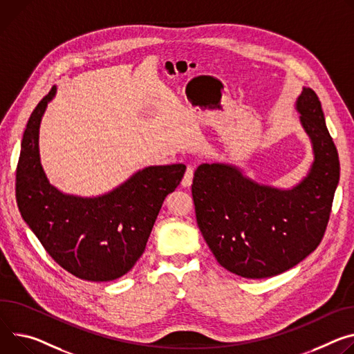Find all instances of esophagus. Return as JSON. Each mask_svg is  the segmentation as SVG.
I'll use <instances>...</instances> for the list:
<instances>
[{
  "instance_id": "34e87169",
  "label": "esophagus",
  "mask_w": 354,
  "mask_h": 354,
  "mask_svg": "<svg viewBox=\"0 0 354 354\" xmlns=\"http://www.w3.org/2000/svg\"><path fill=\"white\" fill-rule=\"evenodd\" d=\"M194 174H195V168L194 167H187L186 168V172H185L183 179H182V186L183 187H189L192 185V180H194Z\"/></svg>"
}]
</instances>
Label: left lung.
I'll return each instance as SVG.
<instances>
[{"instance_id": "1", "label": "left lung", "mask_w": 354, "mask_h": 354, "mask_svg": "<svg viewBox=\"0 0 354 354\" xmlns=\"http://www.w3.org/2000/svg\"><path fill=\"white\" fill-rule=\"evenodd\" d=\"M312 140L309 175L291 190L255 183L230 165H201L192 185L198 226L217 263L244 278H268L295 267L320 244L340 178L336 145L312 88L297 102Z\"/></svg>"}]
</instances>
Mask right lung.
Here are the masks:
<instances>
[{
  "instance_id": "right-lung-1",
  "label": "right lung",
  "mask_w": 354,
  "mask_h": 354,
  "mask_svg": "<svg viewBox=\"0 0 354 354\" xmlns=\"http://www.w3.org/2000/svg\"><path fill=\"white\" fill-rule=\"evenodd\" d=\"M55 93L53 86L25 128L15 180L18 209L63 270L86 281H113L140 260L160 206L186 167L145 168L100 198L60 194L45 176L38 147L41 118Z\"/></svg>"
}]
</instances>
